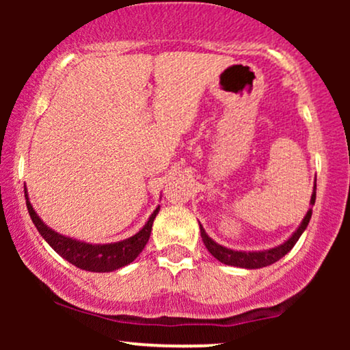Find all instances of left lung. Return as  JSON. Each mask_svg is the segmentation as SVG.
<instances>
[{
	"mask_svg": "<svg viewBox=\"0 0 350 350\" xmlns=\"http://www.w3.org/2000/svg\"><path fill=\"white\" fill-rule=\"evenodd\" d=\"M315 191H317V178H314V189H312V196H310V202H309L310 208L308 210V213H306V217L303 218V221H301L299 226L295 229V232L291 234L284 243H280V245L267 248V250H252V252L234 250V248H228L221 245V243L215 242L213 239L205 232L202 224L199 223L200 237H202L207 250L212 253L219 262H223V265L243 267V269H260V267L274 265L275 261H279L280 258H284L286 253L295 247V243L298 242L301 234H303L306 231V228H308L310 217H312V207L315 204Z\"/></svg>",
	"mask_w": 350,
	"mask_h": 350,
	"instance_id": "1",
	"label": "left lung"
}]
</instances>
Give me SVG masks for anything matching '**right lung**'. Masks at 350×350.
<instances>
[{"label":"right lung","instance_id":"right-lung-1","mask_svg":"<svg viewBox=\"0 0 350 350\" xmlns=\"http://www.w3.org/2000/svg\"><path fill=\"white\" fill-rule=\"evenodd\" d=\"M27 208L30 213V218L35 224L38 232L41 234L42 239L59 253L62 258L75 265L76 267L83 271L90 272H111L119 267H124L135 260L140 255L143 248H145L148 239H150L152 221H154L156 215L159 213V205H157L151 217L148 218L140 231L133 234L132 237L124 239L119 242L111 243H89L78 239L64 236V234L54 231V229L47 226V224L40 218V215L35 212L33 205L25 191Z\"/></svg>","mask_w":350,"mask_h":350}]
</instances>
